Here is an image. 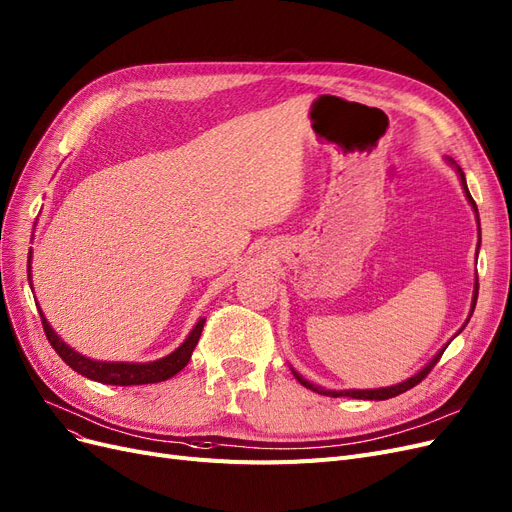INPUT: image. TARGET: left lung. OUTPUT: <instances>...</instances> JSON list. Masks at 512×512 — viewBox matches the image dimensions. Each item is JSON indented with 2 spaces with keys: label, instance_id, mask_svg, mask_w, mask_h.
Returning <instances> with one entry per match:
<instances>
[{
  "label": "left lung",
  "instance_id": "1",
  "mask_svg": "<svg viewBox=\"0 0 512 512\" xmlns=\"http://www.w3.org/2000/svg\"><path fill=\"white\" fill-rule=\"evenodd\" d=\"M449 163L455 167V171L460 173V182H462V186H464V192H466V199H468V203L472 205V209H474V214H477V218H479V211H477V203H474V199L470 197V192H468V186H466V175H464V171L455 165V161L453 158H449ZM477 296H479V279H474V294H472V307H470V315H472V311H474V305H477ZM470 315H468V320H470ZM468 320H466V324H468ZM464 328V326H462ZM447 349V345L438 351V354L419 370V373H415L413 377H409L407 381H402V383H396V385H390V387H377V390H341V392H337V390H324V387H320V385H313L311 381H307L305 377H301L296 373V370L292 368V373H294V377L298 379V383L301 385H305V387H309V390H313V392H317V394H322V396H332V398H339V396H349V398H358V400H387V398H394V396H398V394H402V392H407V390H411V387H415L417 383H421L424 381L426 377H428V373L430 370L436 366V362L440 360V356H443V351Z\"/></svg>",
  "mask_w": 512,
  "mask_h": 512
}]
</instances>
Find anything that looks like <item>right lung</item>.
<instances>
[{"mask_svg":"<svg viewBox=\"0 0 512 512\" xmlns=\"http://www.w3.org/2000/svg\"><path fill=\"white\" fill-rule=\"evenodd\" d=\"M27 277H29V286H31V252H29V267H27ZM40 317H42V326L46 332V339L52 345V349L57 351L61 356V360L74 368L76 373H80L82 377H88L99 383H108V385H144V383H158L171 379L173 375H178L180 370L188 364L192 351H195L199 337L203 332V320L197 322V326L190 330V334L186 337V341L171 351L169 356L154 360V362H99V360H91L82 354H78L76 349L69 347L65 341L59 339V334L50 328V324L46 322V317L40 309Z\"/></svg>","mask_w":512,"mask_h":512,"instance_id":"right-lung-1","label":"right lung"}]
</instances>
